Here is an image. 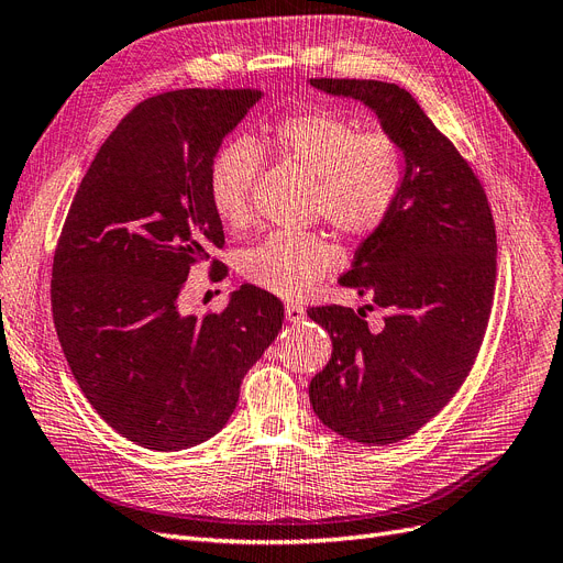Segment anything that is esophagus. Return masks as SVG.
<instances>
[{
  "label": "esophagus",
  "mask_w": 563,
  "mask_h": 563,
  "mask_svg": "<svg viewBox=\"0 0 563 563\" xmlns=\"http://www.w3.org/2000/svg\"><path fill=\"white\" fill-rule=\"evenodd\" d=\"M285 317H287V322L297 324V322H301L303 317H306V310H303V306H299V303H287V306H285Z\"/></svg>",
  "instance_id": "1"
}]
</instances>
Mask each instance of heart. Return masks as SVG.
I'll use <instances>...</instances> for the list:
<instances>
[{"label":"heart","instance_id":"b5f03b06","mask_svg":"<svg viewBox=\"0 0 563 563\" xmlns=\"http://www.w3.org/2000/svg\"><path fill=\"white\" fill-rule=\"evenodd\" d=\"M264 144L314 179V211L340 232L365 236L396 209L405 181L398 144L379 133L363 135L356 121L331 110L280 119ZM262 154L251 140H232L209 165V198L221 221L241 228L251 218V192ZM335 262L317 234L276 232L243 253L241 272L272 295L297 299Z\"/></svg>","mask_w":563,"mask_h":563}]
</instances>
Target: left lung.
<instances>
[{"label": "left lung", "mask_w": 563, "mask_h": 563, "mask_svg": "<svg viewBox=\"0 0 563 563\" xmlns=\"http://www.w3.org/2000/svg\"><path fill=\"white\" fill-rule=\"evenodd\" d=\"M310 85L373 110L405 161L396 209L340 276L384 310L382 327L368 329L371 306L308 310L333 345L308 388L317 419L352 442L386 446L423 428L472 371L497 280L493 211L467 161L409 91L379 80Z\"/></svg>", "instance_id": "1"}]
</instances>
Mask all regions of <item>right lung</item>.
<instances>
[{"instance_id":"obj_1","label":"right lung","mask_w":563,"mask_h":563,"mask_svg":"<svg viewBox=\"0 0 563 563\" xmlns=\"http://www.w3.org/2000/svg\"><path fill=\"white\" fill-rule=\"evenodd\" d=\"M262 96L179 89L142 101L68 209L51 289L57 338L85 398L137 446L184 451L223 430L243 375L283 327V303L255 285L207 317L179 297L190 268L225 243L209 165Z\"/></svg>"}]
</instances>
